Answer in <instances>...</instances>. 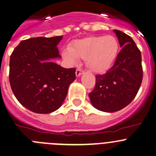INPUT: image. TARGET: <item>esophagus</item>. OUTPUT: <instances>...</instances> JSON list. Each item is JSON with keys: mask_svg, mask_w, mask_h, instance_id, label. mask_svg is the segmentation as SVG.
I'll return each mask as SVG.
<instances>
[{"mask_svg": "<svg viewBox=\"0 0 156 156\" xmlns=\"http://www.w3.org/2000/svg\"><path fill=\"white\" fill-rule=\"evenodd\" d=\"M83 70H81V69H80V68H77L76 69V76H80V75H82L83 73Z\"/></svg>", "mask_w": 156, "mask_h": 156, "instance_id": "34e87169", "label": "esophagus"}]
</instances>
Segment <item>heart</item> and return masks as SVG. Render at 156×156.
<instances>
[{"instance_id":"obj_1","label":"heart","mask_w":156,"mask_h":156,"mask_svg":"<svg viewBox=\"0 0 156 156\" xmlns=\"http://www.w3.org/2000/svg\"><path fill=\"white\" fill-rule=\"evenodd\" d=\"M119 49V42L114 36L91 37L73 41L69 45L68 51H63L62 55L71 64L75 63L76 58L85 59L91 71L104 73L113 65Z\"/></svg>"}]
</instances>
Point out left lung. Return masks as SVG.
Instances as JSON below:
<instances>
[{"label": "left lung", "mask_w": 156, "mask_h": 156, "mask_svg": "<svg viewBox=\"0 0 156 156\" xmlns=\"http://www.w3.org/2000/svg\"><path fill=\"white\" fill-rule=\"evenodd\" d=\"M114 32L122 49L107 73L96 75L94 89L89 94L95 108L108 113L119 111L132 101L143 80L141 53L136 43L126 34Z\"/></svg>", "instance_id": "left-lung-1"}]
</instances>
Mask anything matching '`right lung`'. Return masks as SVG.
Here are the masks:
<instances>
[{"instance_id": "obj_1", "label": "right lung", "mask_w": 156, "mask_h": 156, "mask_svg": "<svg viewBox=\"0 0 156 156\" xmlns=\"http://www.w3.org/2000/svg\"><path fill=\"white\" fill-rule=\"evenodd\" d=\"M62 37H39L22 41L10 55L11 89L19 102L34 113L58 110L76 79V69L64 68L50 61L60 57L57 45Z\"/></svg>"}]
</instances>
